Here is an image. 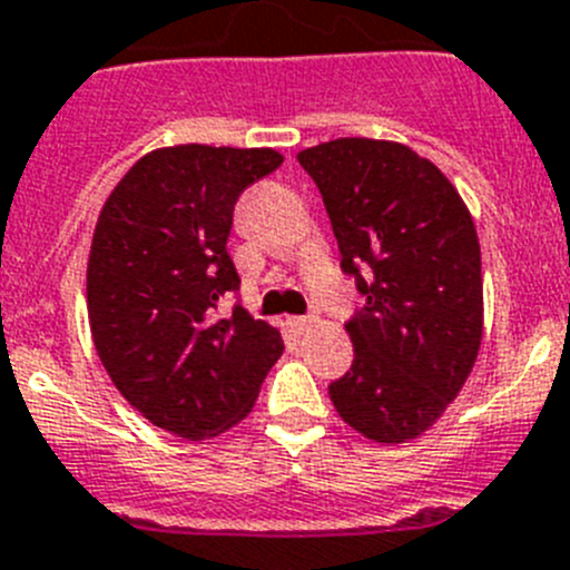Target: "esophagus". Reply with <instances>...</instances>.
I'll return each instance as SVG.
<instances>
[{
  "label": "esophagus",
  "mask_w": 570,
  "mask_h": 570,
  "mask_svg": "<svg viewBox=\"0 0 570 570\" xmlns=\"http://www.w3.org/2000/svg\"><path fill=\"white\" fill-rule=\"evenodd\" d=\"M316 322H320V320H316L313 313H307V316H294V320H291V325H294L299 333H305V331H311Z\"/></svg>",
  "instance_id": "1"
}]
</instances>
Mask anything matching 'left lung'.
Segmentation results:
<instances>
[{"mask_svg":"<svg viewBox=\"0 0 570 570\" xmlns=\"http://www.w3.org/2000/svg\"><path fill=\"white\" fill-rule=\"evenodd\" d=\"M364 307L347 333L356 358L331 381L353 430L401 443L435 424L463 387L483 333L474 223L455 186L410 146L338 138L299 153Z\"/></svg>","mask_w":570,"mask_h":570,"instance_id":"1","label":"left lung"}]
</instances>
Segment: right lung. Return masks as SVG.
Here are the masks:
<instances>
[{
  "instance_id": "right-lung-1",
  "label": "right lung",
  "mask_w": 570,
  "mask_h": 570,
  "mask_svg": "<svg viewBox=\"0 0 570 570\" xmlns=\"http://www.w3.org/2000/svg\"><path fill=\"white\" fill-rule=\"evenodd\" d=\"M279 164L274 149L171 146L140 158L104 203L87 268L92 342L118 393L160 430L226 432L285 350L239 305L226 248L239 195Z\"/></svg>"
}]
</instances>
